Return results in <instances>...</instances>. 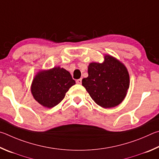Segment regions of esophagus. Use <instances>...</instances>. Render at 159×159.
<instances>
[{
    "instance_id": "34e87169",
    "label": "esophagus",
    "mask_w": 159,
    "mask_h": 159,
    "mask_svg": "<svg viewBox=\"0 0 159 159\" xmlns=\"http://www.w3.org/2000/svg\"><path fill=\"white\" fill-rule=\"evenodd\" d=\"M76 83L78 84H82V78H80V79H79V80H77Z\"/></svg>"
}]
</instances>
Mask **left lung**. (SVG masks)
<instances>
[{"label":"left lung","instance_id":"obj_1","mask_svg":"<svg viewBox=\"0 0 159 159\" xmlns=\"http://www.w3.org/2000/svg\"><path fill=\"white\" fill-rule=\"evenodd\" d=\"M88 74L82 80V86L96 104L110 108L121 103L130 84L129 72L124 64L106 55L102 63L89 64Z\"/></svg>","mask_w":159,"mask_h":159}]
</instances>
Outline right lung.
<instances>
[{"mask_svg": "<svg viewBox=\"0 0 159 159\" xmlns=\"http://www.w3.org/2000/svg\"><path fill=\"white\" fill-rule=\"evenodd\" d=\"M75 84L70 73L60 67L39 72L31 86L36 101L44 107L52 108L62 101L67 91Z\"/></svg>", "mask_w": 159, "mask_h": 159, "instance_id": "right-lung-1", "label": "right lung"}]
</instances>
